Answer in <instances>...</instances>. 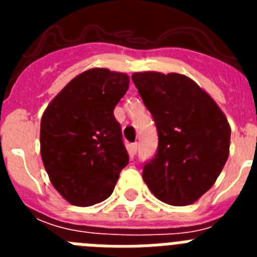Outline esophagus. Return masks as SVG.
Returning a JSON list of instances; mask_svg holds the SVG:
<instances>
[{"mask_svg":"<svg viewBox=\"0 0 257 257\" xmlns=\"http://www.w3.org/2000/svg\"><path fill=\"white\" fill-rule=\"evenodd\" d=\"M138 143H133V144H130V147H128V153H130L131 157H134L136 154V152H138Z\"/></svg>","mask_w":257,"mask_h":257,"instance_id":"34e87169","label":"esophagus"}]
</instances>
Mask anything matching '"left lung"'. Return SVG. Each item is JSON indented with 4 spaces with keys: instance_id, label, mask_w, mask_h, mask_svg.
Returning a JSON list of instances; mask_svg holds the SVG:
<instances>
[{
    "instance_id": "left-lung-1",
    "label": "left lung",
    "mask_w": 257,
    "mask_h": 257,
    "mask_svg": "<svg viewBox=\"0 0 257 257\" xmlns=\"http://www.w3.org/2000/svg\"><path fill=\"white\" fill-rule=\"evenodd\" d=\"M158 133L143 179L160 201L187 206L216 181L229 156L230 126L212 97L184 74L134 73Z\"/></svg>"
}]
</instances>
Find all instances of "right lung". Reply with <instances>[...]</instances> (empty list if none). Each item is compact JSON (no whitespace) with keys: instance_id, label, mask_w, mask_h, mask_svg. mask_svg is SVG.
<instances>
[{"instance_id":"add662e5","label":"right lung","mask_w":257,"mask_h":257,"mask_svg":"<svg viewBox=\"0 0 257 257\" xmlns=\"http://www.w3.org/2000/svg\"><path fill=\"white\" fill-rule=\"evenodd\" d=\"M130 78L88 69L65 86L41 119V157L52 185L69 203L87 207L113 193L128 163L113 110Z\"/></svg>"}]
</instances>
